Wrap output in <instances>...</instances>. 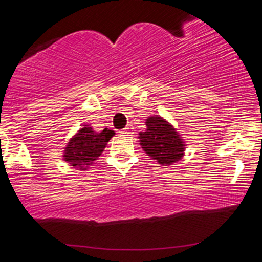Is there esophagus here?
<instances>
[{"label":"esophagus","mask_w":262,"mask_h":262,"mask_svg":"<svg viewBox=\"0 0 262 262\" xmlns=\"http://www.w3.org/2000/svg\"><path fill=\"white\" fill-rule=\"evenodd\" d=\"M122 134H124V135H128V134H133V128L131 127H126V128H123L122 131H120Z\"/></svg>","instance_id":"1"}]
</instances>
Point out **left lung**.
I'll list each match as a JSON object with an SVG mask.
<instances>
[{"instance_id":"left-lung-1","label":"left lung","mask_w":262,"mask_h":262,"mask_svg":"<svg viewBox=\"0 0 262 262\" xmlns=\"http://www.w3.org/2000/svg\"><path fill=\"white\" fill-rule=\"evenodd\" d=\"M145 124V133L139 134L140 145L145 154L161 165L178 163L186 147L177 129L161 117L147 118Z\"/></svg>"}]
</instances>
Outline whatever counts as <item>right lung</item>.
I'll return each mask as SVG.
<instances>
[{
  "instance_id": "obj_1",
  "label": "right lung",
  "mask_w": 262,
  "mask_h": 262,
  "mask_svg": "<svg viewBox=\"0 0 262 262\" xmlns=\"http://www.w3.org/2000/svg\"><path fill=\"white\" fill-rule=\"evenodd\" d=\"M114 134L113 129L105 128L101 133H97L92 127L84 126L69 140L62 157L73 168L86 170L89 165L94 164L101 156Z\"/></svg>"
}]
</instances>
